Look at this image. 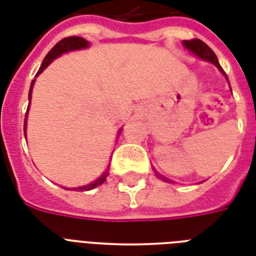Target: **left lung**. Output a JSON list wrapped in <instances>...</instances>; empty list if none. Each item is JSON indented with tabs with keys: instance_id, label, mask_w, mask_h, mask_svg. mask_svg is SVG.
Wrapping results in <instances>:
<instances>
[{
	"instance_id": "left-lung-1",
	"label": "left lung",
	"mask_w": 256,
	"mask_h": 256,
	"mask_svg": "<svg viewBox=\"0 0 256 256\" xmlns=\"http://www.w3.org/2000/svg\"><path fill=\"white\" fill-rule=\"evenodd\" d=\"M183 46H184L187 50L192 52L195 56H198L199 58L206 60V61H208V62H212V64H214V65L216 66L219 70H220V73L224 74V72H223V69H222V66L219 65L218 58H216L215 53L212 52V50H211L210 46H207L204 42L200 41V40H198V38H194V40H191V41H183ZM224 77L227 78L226 74H224ZM227 80H228V78H227ZM162 179H164V178H162ZM164 180H166V179H164Z\"/></svg>"
}]
</instances>
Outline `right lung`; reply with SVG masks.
Masks as SVG:
<instances>
[{"label":"right lung","mask_w":256,"mask_h":256,"mask_svg":"<svg viewBox=\"0 0 256 256\" xmlns=\"http://www.w3.org/2000/svg\"><path fill=\"white\" fill-rule=\"evenodd\" d=\"M88 42L86 41V40H84V38L81 37H66L64 38V40H61V41L58 42V44H56L54 45V48L52 50H50L49 53L46 54L45 60H44V62H42L41 68H40V70H38L37 76L40 73H42L44 70L49 66V64L53 60H56L57 57H60L62 53H66V52H70V50H77V49H84V48H88ZM33 85H34V81L32 82V85H30V90H29V100L30 98H32V90H33ZM28 112H29V106H28V110H26V116H28ZM24 132H26V118H25V124H24ZM108 170L104 171V174L100 175V178L96 179V182L90 183V184H88V186H84V187H77V188H74V190H80V191H84V190H92V188H94V187L100 186V184H102V183L106 180V176H108Z\"/></svg>","instance_id":"obj_1"}]
</instances>
